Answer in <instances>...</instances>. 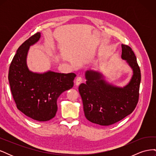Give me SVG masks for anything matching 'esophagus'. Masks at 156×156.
I'll list each match as a JSON object with an SVG mask.
<instances>
[{"mask_svg": "<svg viewBox=\"0 0 156 156\" xmlns=\"http://www.w3.org/2000/svg\"><path fill=\"white\" fill-rule=\"evenodd\" d=\"M82 81H83V79H82V77H77L76 80H75V84H76L77 86H79V84L81 83Z\"/></svg>", "mask_w": 156, "mask_h": 156, "instance_id": "34e87169", "label": "esophagus"}]
</instances>
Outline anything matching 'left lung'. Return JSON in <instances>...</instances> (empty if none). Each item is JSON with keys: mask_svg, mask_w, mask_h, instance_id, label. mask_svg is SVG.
<instances>
[{"mask_svg": "<svg viewBox=\"0 0 156 156\" xmlns=\"http://www.w3.org/2000/svg\"><path fill=\"white\" fill-rule=\"evenodd\" d=\"M122 58L133 69L130 82L123 88L107 83L101 73L89 70L86 83L79 87L87 119L94 124L110 126L122 120L134 111L139 101L140 70L133 51L122 45Z\"/></svg>", "mask_w": 156, "mask_h": 156, "instance_id": "left-lung-1", "label": "left lung"}]
</instances>
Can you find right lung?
Here are the masks:
<instances>
[{
	"instance_id": "1",
	"label": "right lung",
	"mask_w": 156,
	"mask_h": 156,
	"mask_svg": "<svg viewBox=\"0 0 156 156\" xmlns=\"http://www.w3.org/2000/svg\"><path fill=\"white\" fill-rule=\"evenodd\" d=\"M40 37V32H37L18 48L10 66L8 80L18 109L33 120L45 122L55 117L57 99L73 87L76 75L51 71L44 73L30 72L27 66V53Z\"/></svg>"
}]
</instances>
